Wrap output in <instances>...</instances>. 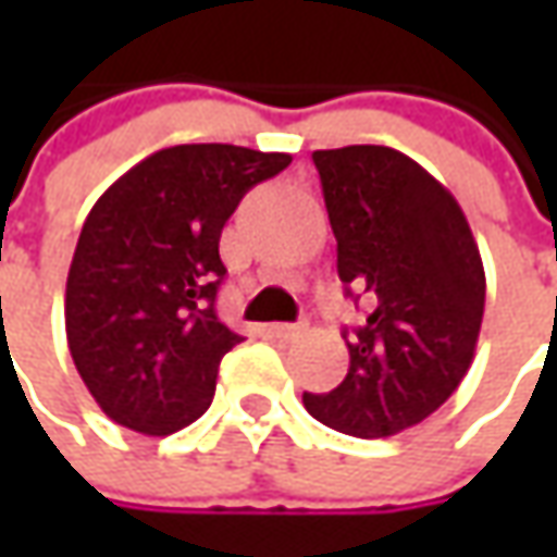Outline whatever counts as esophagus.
Returning a JSON list of instances; mask_svg holds the SVG:
<instances>
[{
  "label": "esophagus",
  "mask_w": 557,
  "mask_h": 557,
  "mask_svg": "<svg viewBox=\"0 0 557 557\" xmlns=\"http://www.w3.org/2000/svg\"><path fill=\"white\" fill-rule=\"evenodd\" d=\"M304 332H307V322H275V325H272V334L282 337V341L300 337Z\"/></svg>",
  "instance_id": "34e87169"
}]
</instances>
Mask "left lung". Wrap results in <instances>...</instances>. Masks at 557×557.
I'll return each instance as SVG.
<instances>
[{
  "mask_svg": "<svg viewBox=\"0 0 557 557\" xmlns=\"http://www.w3.org/2000/svg\"><path fill=\"white\" fill-rule=\"evenodd\" d=\"M347 297L369 307L347 337L350 369L329 394H304L315 421L391 437L437 412L471 369L486 278L459 201L403 151H312Z\"/></svg>",
  "mask_w": 557,
  "mask_h": 557,
  "instance_id": "8db88e82",
  "label": "left lung"
}]
</instances>
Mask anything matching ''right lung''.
Wrapping results in <instances>:
<instances>
[{
	"label": "right lung",
	"mask_w": 557,
	"mask_h": 557,
	"mask_svg": "<svg viewBox=\"0 0 557 557\" xmlns=\"http://www.w3.org/2000/svg\"><path fill=\"white\" fill-rule=\"evenodd\" d=\"M290 163L242 145H173L126 170L76 242L64 325L101 412L166 437L201 418L223 356L242 344L213 310L220 235L238 201Z\"/></svg>",
	"instance_id": "obj_1"
}]
</instances>
